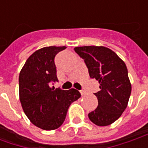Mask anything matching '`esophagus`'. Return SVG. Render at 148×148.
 <instances>
[{
	"instance_id": "1",
	"label": "esophagus",
	"mask_w": 148,
	"mask_h": 148,
	"mask_svg": "<svg viewBox=\"0 0 148 148\" xmlns=\"http://www.w3.org/2000/svg\"><path fill=\"white\" fill-rule=\"evenodd\" d=\"M80 93H81V94H82V96H84V95L86 94V92H85V90H80Z\"/></svg>"
}]
</instances>
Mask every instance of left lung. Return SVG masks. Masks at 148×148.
I'll list each match as a JSON object with an SVG mask.
<instances>
[{"mask_svg": "<svg viewBox=\"0 0 148 148\" xmlns=\"http://www.w3.org/2000/svg\"><path fill=\"white\" fill-rule=\"evenodd\" d=\"M74 51L85 62L90 77L100 84V91L94 93L98 106L88 116L97 126L112 124L124 112L131 95L126 65L114 51L105 47H77Z\"/></svg>", "mask_w": 148, "mask_h": 148, "instance_id": "8db88e82", "label": "left lung"}]
</instances>
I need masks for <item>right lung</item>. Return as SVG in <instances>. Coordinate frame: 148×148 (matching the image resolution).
<instances>
[{"mask_svg": "<svg viewBox=\"0 0 148 148\" xmlns=\"http://www.w3.org/2000/svg\"><path fill=\"white\" fill-rule=\"evenodd\" d=\"M66 47H46L27 58L19 76L20 101L24 113L36 127L54 130L63 124L71 103L80 98L75 89L51 88L58 82L55 57Z\"/></svg>", "mask_w": 148, "mask_h": 148, "instance_id": "obj_1", "label": "right lung"}]
</instances>
